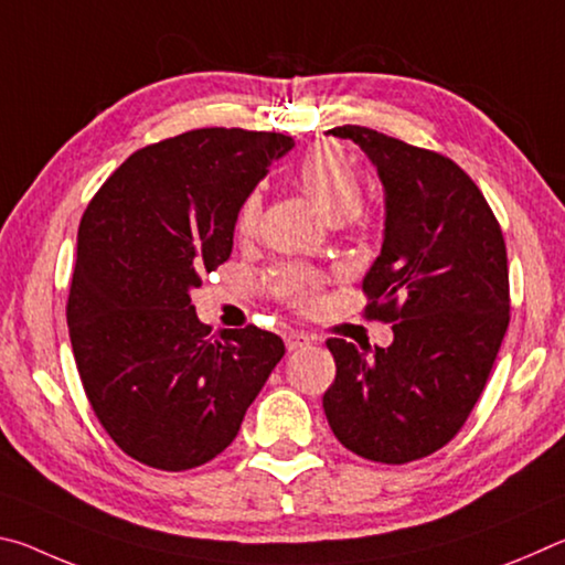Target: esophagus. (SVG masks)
Returning <instances> with one entry per match:
<instances>
[{
    "mask_svg": "<svg viewBox=\"0 0 565 565\" xmlns=\"http://www.w3.org/2000/svg\"><path fill=\"white\" fill-rule=\"evenodd\" d=\"M284 341H286V349H289V351H299L303 347H309V343H313V337H311V333H306V331H286Z\"/></svg>",
    "mask_w": 565,
    "mask_h": 565,
    "instance_id": "34e87169",
    "label": "esophagus"
}]
</instances>
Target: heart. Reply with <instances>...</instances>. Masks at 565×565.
<instances>
[{"label": "heart", "instance_id": "heart-1", "mask_svg": "<svg viewBox=\"0 0 565 565\" xmlns=\"http://www.w3.org/2000/svg\"><path fill=\"white\" fill-rule=\"evenodd\" d=\"M296 179H299L301 189L319 212L339 222V218L349 216L353 224H361V214L356 209V199L361 194V179L359 171L353 169L349 157L343 154L339 147L333 145H313L301 157L299 167H296ZM262 214V196L259 191H248L236 209V234L252 236L256 232ZM319 279L313 271L306 269H289L284 271L279 291L296 306L311 303L313 294H317Z\"/></svg>", "mask_w": 565, "mask_h": 565}]
</instances>
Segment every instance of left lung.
I'll list each match as a JSON object with an SVG mask.
<instances>
[{
  "instance_id": "1",
  "label": "left lung",
  "mask_w": 565,
  "mask_h": 565,
  "mask_svg": "<svg viewBox=\"0 0 565 565\" xmlns=\"http://www.w3.org/2000/svg\"><path fill=\"white\" fill-rule=\"evenodd\" d=\"M329 134L359 145L384 184V244L363 294L394 343L369 354L329 339L337 379L323 411L349 451L408 463L461 431L489 381L511 319L503 232L448 157L353 124Z\"/></svg>"
}]
</instances>
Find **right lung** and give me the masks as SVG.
Instances as JSON below:
<instances>
[{
	"mask_svg": "<svg viewBox=\"0 0 565 565\" xmlns=\"http://www.w3.org/2000/svg\"><path fill=\"white\" fill-rule=\"evenodd\" d=\"M291 147L276 131H184L134 151L84 212L66 323L94 414L134 461H212L281 361L271 331L212 333L191 289L232 256L238 204Z\"/></svg>",
	"mask_w": 565,
	"mask_h": 565,
	"instance_id": "1",
	"label": "right lung"
}]
</instances>
